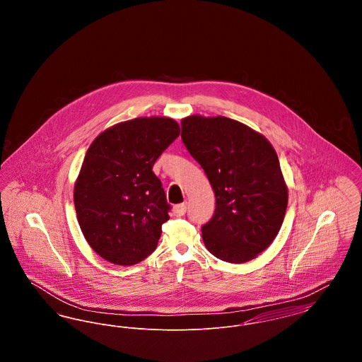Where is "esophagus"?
<instances>
[{
    "mask_svg": "<svg viewBox=\"0 0 362 362\" xmlns=\"http://www.w3.org/2000/svg\"><path fill=\"white\" fill-rule=\"evenodd\" d=\"M186 210H187V205H186V204H180V205L173 206V211L176 217H182V216H185Z\"/></svg>",
    "mask_w": 362,
    "mask_h": 362,
    "instance_id": "obj_1",
    "label": "esophagus"
}]
</instances>
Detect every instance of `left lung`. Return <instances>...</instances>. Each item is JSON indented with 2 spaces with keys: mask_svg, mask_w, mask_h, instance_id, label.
Masks as SVG:
<instances>
[{
  "mask_svg": "<svg viewBox=\"0 0 362 362\" xmlns=\"http://www.w3.org/2000/svg\"><path fill=\"white\" fill-rule=\"evenodd\" d=\"M182 139L204 168L216 195L202 226L210 254L228 263L257 258L276 238L288 206V186L270 141L239 121L189 115Z\"/></svg>",
  "mask_w": 362,
  "mask_h": 362,
  "instance_id": "1",
  "label": "left lung"
}]
</instances>
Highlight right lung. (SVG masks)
<instances>
[{
	"label": "right lung",
	"mask_w": 362,
	"mask_h": 362,
	"mask_svg": "<svg viewBox=\"0 0 362 362\" xmlns=\"http://www.w3.org/2000/svg\"><path fill=\"white\" fill-rule=\"evenodd\" d=\"M179 133L173 118L141 117L105 129L88 148L74 207L86 240L107 262L133 266L155 251L170 205L152 168Z\"/></svg>",
	"instance_id": "obj_1"
}]
</instances>
